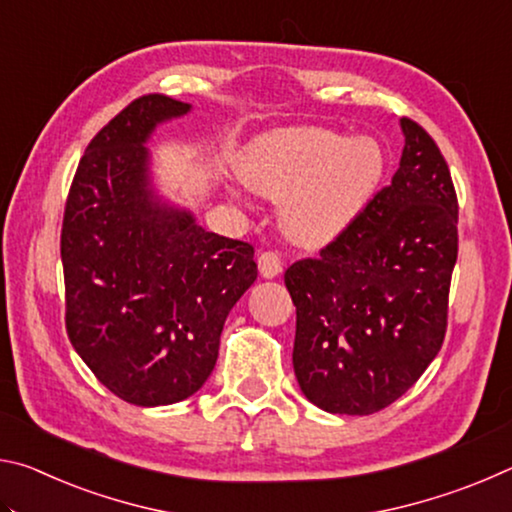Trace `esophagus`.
I'll return each instance as SVG.
<instances>
[{
  "instance_id": "obj_1",
  "label": "esophagus",
  "mask_w": 512,
  "mask_h": 512,
  "mask_svg": "<svg viewBox=\"0 0 512 512\" xmlns=\"http://www.w3.org/2000/svg\"><path fill=\"white\" fill-rule=\"evenodd\" d=\"M257 266L262 277L271 280V277H277L282 273V257L277 255L275 250H264V253H259L257 257Z\"/></svg>"
}]
</instances>
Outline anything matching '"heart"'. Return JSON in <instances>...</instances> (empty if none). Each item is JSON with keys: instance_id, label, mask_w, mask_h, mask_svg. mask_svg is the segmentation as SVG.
Returning <instances> with one entry per match:
<instances>
[{"instance_id": "heart-1", "label": "heart", "mask_w": 512, "mask_h": 512, "mask_svg": "<svg viewBox=\"0 0 512 512\" xmlns=\"http://www.w3.org/2000/svg\"><path fill=\"white\" fill-rule=\"evenodd\" d=\"M244 183L282 203V230L318 248L357 219L384 176V151L372 137L327 128H284L257 137L239 164Z\"/></svg>"}]
</instances>
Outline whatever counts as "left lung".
I'll return each instance as SVG.
<instances>
[{
    "label": "left lung",
    "instance_id": "obj_1",
    "mask_svg": "<svg viewBox=\"0 0 512 512\" xmlns=\"http://www.w3.org/2000/svg\"><path fill=\"white\" fill-rule=\"evenodd\" d=\"M391 185L316 259L284 273L296 305L293 370L327 413L370 415L402 397L443 345L458 201L443 153L404 117Z\"/></svg>",
    "mask_w": 512,
    "mask_h": 512
}]
</instances>
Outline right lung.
<instances>
[{"instance_id": "1", "label": "right lung", "mask_w": 512, "mask_h": 512, "mask_svg": "<svg viewBox=\"0 0 512 512\" xmlns=\"http://www.w3.org/2000/svg\"><path fill=\"white\" fill-rule=\"evenodd\" d=\"M189 110L144 94L110 119L79 162L60 232L69 341L135 406L187 400L205 384L225 318L257 280L253 246L207 232L151 185L144 144Z\"/></svg>"}]
</instances>
